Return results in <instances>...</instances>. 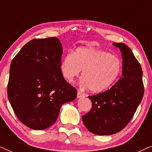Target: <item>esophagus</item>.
Segmentation results:
<instances>
[{
  "instance_id": "1",
  "label": "esophagus",
  "mask_w": 152,
  "mask_h": 152,
  "mask_svg": "<svg viewBox=\"0 0 152 152\" xmlns=\"http://www.w3.org/2000/svg\"><path fill=\"white\" fill-rule=\"evenodd\" d=\"M84 96V95L83 94L82 92H80V91H77V98H80V97H82Z\"/></svg>"
}]
</instances>
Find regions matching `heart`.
<instances>
[{"instance_id": "obj_1", "label": "heart", "mask_w": 152, "mask_h": 152, "mask_svg": "<svg viewBox=\"0 0 152 152\" xmlns=\"http://www.w3.org/2000/svg\"><path fill=\"white\" fill-rule=\"evenodd\" d=\"M61 71L68 82H72L83 70L80 86L91 92L99 93L118 80L122 63L115 56L93 48H79L68 53L61 62Z\"/></svg>"}]
</instances>
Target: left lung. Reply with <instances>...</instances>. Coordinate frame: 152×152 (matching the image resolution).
<instances>
[{
	"instance_id": "obj_1",
	"label": "left lung",
	"mask_w": 152,
	"mask_h": 152,
	"mask_svg": "<svg viewBox=\"0 0 152 152\" xmlns=\"http://www.w3.org/2000/svg\"><path fill=\"white\" fill-rule=\"evenodd\" d=\"M113 45L122 53V77L109 90L88 96L92 109L82 116L87 129L99 136L112 135L123 129L144 95L142 70L132 50L122 43Z\"/></svg>"
}]
</instances>
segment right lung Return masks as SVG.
I'll use <instances>...</instances> for the list:
<instances>
[{
	"label": "right lung",
	"instance_id": "add662e5",
	"mask_svg": "<svg viewBox=\"0 0 152 152\" xmlns=\"http://www.w3.org/2000/svg\"><path fill=\"white\" fill-rule=\"evenodd\" d=\"M62 54L57 37L37 39L27 43L12 61L8 99L18 120L32 129L53 125L61 106L76 98L77 90L61 73Z\"/></svg>",
	"mask_w": 152,
	"mask_h": 152
}]
</instances>
